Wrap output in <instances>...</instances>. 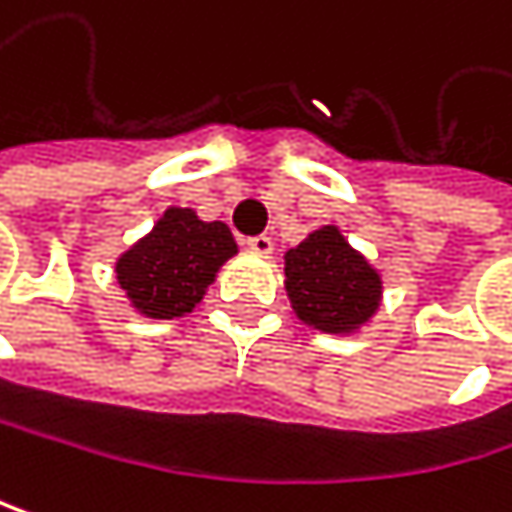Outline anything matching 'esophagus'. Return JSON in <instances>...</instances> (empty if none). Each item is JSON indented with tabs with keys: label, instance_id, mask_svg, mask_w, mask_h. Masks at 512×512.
<instances>
[{
	"label": "esophagus",
	"instance_id": "obj_1",
	"mask_svg": "<svg viewBox=\"0 0 512 512\" xmlns=\"http://www.w3.org/2000/svg\"><path fill=\"white\" fill-rule=\"evenodd\" d=\"M245 245H248L254 254H273V239H270L267 233H261V236H251Z\"/></svg>",
	"mask_w": 512,
	"mask_h": 512
}]
</instances>
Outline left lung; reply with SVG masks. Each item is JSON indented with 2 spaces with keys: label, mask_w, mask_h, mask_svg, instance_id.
<instances>
[{
  "label": "left lung",
  "mask_w": 512,
  "mask_h": 512,
  "mask_svg": "<svg viewBox=\"0 0 512 512\" xmlns=\"http://www.w3.org/2000/svg\"><path fill=\"white\" fill-rule=\"evenodd\" d=\"M285 291L303 324L351 336L381 309L384 282L336 224H324L285 251Z\"/></svg>",
  "instance_id": "8db88e82"
}]
</instances>
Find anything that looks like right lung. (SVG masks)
<instances>
[{
  "label": "right lung",
  "mask_w": 512,
  "mask_h": 512,
  "mask_svg": "<svg viewBox=\"0 0 512 512\" xmlns=\"http://www.w3.org/2000/svg\"><path fill=\"white\" fill-rule=\"evenodd\" d=\"M236 251L224 221H203L194 209L170 206L146 236L119 254L116 282L143 318H185Z\"/></svg>",
  "instance_id": "obj_1"
}]
</instances>
